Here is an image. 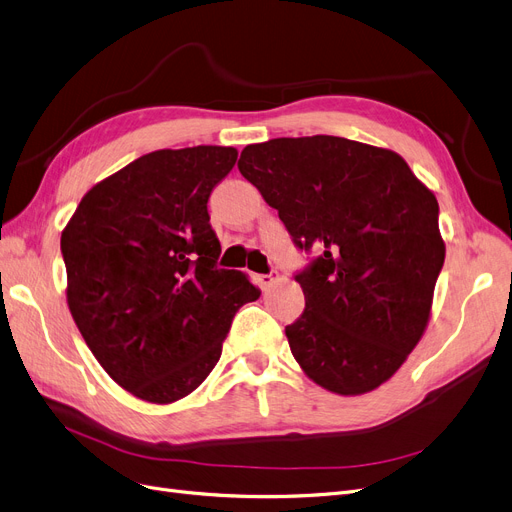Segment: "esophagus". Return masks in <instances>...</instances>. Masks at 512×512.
<instances>
[{"label":"esophagus","mask_w":512,"mask_h":512,"mask_svg":"<svg viewBox=\"0 0 512 512\" xmlns=\"http://www.w3.org/2000/svg\"><path fill=\"white\" fill-rule=\"evenodd\" d=\"M276 280H278L276 274H261V276H257V282H259V287H261L263 291H268Z\"/></svg>","instance_id":"1"}]
</instances>
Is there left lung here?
<instances>
[{
    "label": "left lung",
    "instance_id": "obj_1",
    "mask_svg": "<svg viewBox=\"0 0 512 512\" xmlns=\"http://www.w3.org/2000/svg\"><path fill=\"white\" fill-rule=\"evenodd\" d=\"M238 170L299 249L323 251L295 276L306 310L285 333L299 367L342 396L388 382L430 320L437 198L396 151L329 135L246 145Z\"/></svg>",
    "mask_w": 512,
    "mask_h": 512
}]
</instances>
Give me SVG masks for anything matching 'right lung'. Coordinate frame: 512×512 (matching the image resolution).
<instances>
[{
  "label": "right lung",
  "instance_id": "obj_1",
  "mask_svg": "<svg viewBox=\"0 0 512 512\" xmlns=\"http://www.w3.org/2000/svg\"><path fill=\"white\" fill-rule=\"evenodd\" d=\"M234 147L158 149L90 187L61 234L67 304L94 358L137 399L168 405L213 371L259 289L219 270L206 202Z\"/></svg>",
  "mask_w": 512,
  "mask_h": 512
}]
</instances>
